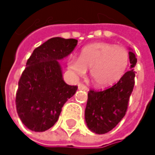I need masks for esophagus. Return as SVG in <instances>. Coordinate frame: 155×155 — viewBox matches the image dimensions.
I'll return each mask as SVG.
<instances>
[{
    "mask_svg": "<svg viewBox=\"0 0 155 155\" xmlns=\"http://www.w3.org/2000/svg\"><path fill=\"white\" fill-rule=\"evenodd\" d=\"M78 88L80 89V90H84V91H87L88 90V87L86 86V85H84L83 83H79L78 84Z\"/></svg>",
    "mask_w": 155,
    "mask_h": 155,
    "instance_id": "esophagus-1",
    "label": "esophagus"
}]
</instances>
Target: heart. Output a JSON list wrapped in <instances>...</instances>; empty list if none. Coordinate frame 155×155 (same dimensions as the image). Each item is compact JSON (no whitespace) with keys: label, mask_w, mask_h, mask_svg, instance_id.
I'll use <instances>...</instances> for the list:
<instances>
[{"label":"heart","mask_w":155,"mask_h":155,"mask_svg":"<svg viewBox=\"0 0 155 155\" xmlns=\"http://www.w3.org/2000/svg\"><path fill=\"white\" fill-rule=\"evenodd\" d=\"M129 64V53L123 47L109 43L89 44L81 51L80 56L71 55L68 69L75 75L82 76L91 68V77L99 87H108L117 82L126 74Z\"/></svg>","instance_id":"1"}]
</instances>
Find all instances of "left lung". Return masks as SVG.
Wrapping results in <instances>:
<instances>
[{
    "mask_svg": "<svg viewBox=\"0 0 155 155\" xmlns=\"http://www.w3.org/2000/svg\"><path fill=\"white\" fill-rule=\"evenodd\" d=\"M131 70L127 71L115 85L103 91L90 90L85 108V121L90 130L101 135L112 130L125 117L135 85L134 67L137 62L129 52Z\"/></svg>",
    "mask_w": 155,
    "mask_h": 155,
    "instance_id": "8db88e82",
    "label": "left lung"
}]
</instances>
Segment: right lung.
I'll return each instance as SVG.
<instances>
[{"label":"right lung","instance_id":"add662e5","mask_svg":"<svg viewBox=\"0 0 155 155\" xmlns=\"http://www.w3.org/2000/svg\"><path fill=\"white\" fill-rule=\"evenodd\" d=\"M77 42L74 38H50L28 59L15 102L18 115L28 129L43 132L52 127L64 104L76 92V85H68L63 80L58 60L70 54Z\"/></svg>","mask_w":155,"mask_h":155}]
</instances>
